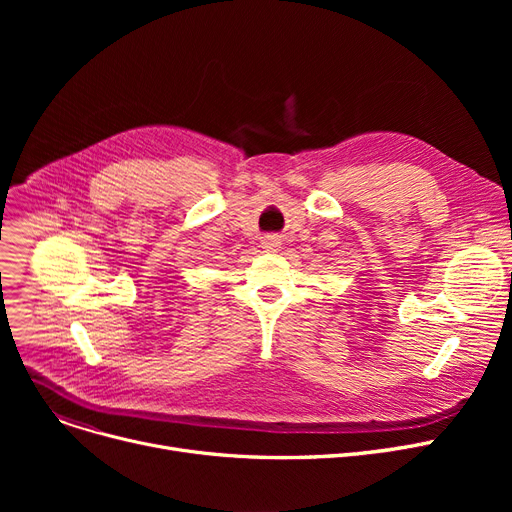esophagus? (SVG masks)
I'll use <instances>...</instances> for the list:
<instances>
[{
  "label": "esophagus",
  "mask_w": 512,
  "mask_h": 512,
  "mask_svg": "<svg viewBox=\"0 0 512 512\" xmlns=\"http://www.w3.org/2000/svg\"><path fill=\"white\" fill-rule=\"evenodd\" d=\"M280 245H282V240H280V236H276V234H267V236H263V240H261V247L265 249V251H278L280 249Z\"/></svg>",
  "instance_id": "34e87169"
}]
</instances>
